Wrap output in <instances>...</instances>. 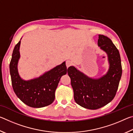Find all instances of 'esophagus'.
I'll use <instances>...</instances> for the list:
<instances>
[{
  "mask_svg": "<svg viewBox=\"0 0 133 133\" xmlns=\"http://www.w3.org/2000/svg\"><path fill=\"white\" fill-rule=\"evenodd\" d=\"M66 64L67 67L68 68L70 66H71V65L72 64V62L70 61V60H67L66 62Z\"/></svg>",
  "mask_w": 133,
  "mask_h": 133,
  "instance_id": "1",
  "label": "esophagus"
}]
</instances>
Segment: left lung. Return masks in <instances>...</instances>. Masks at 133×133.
Segmentation results:
<instances>
[{
  "label": "left lung",
  "mask_w": 133,
  "mask_h": 133,
  "mask_svg": "<svg viewBox=\"0 0 133 133\" xmlns=\"http://www.w3.org/2000/svg\"><path fill=\"white\" fill-rule=\"evenodd\" d=\"M98 46L107 55L109 68L106 74L97 78H91L73 66H70L67 71L75 102L90 110L100 109L111 102L122 75L120 53L111 39L99 35Z\"/></svg>",
  "instance_id": "obj_1"
}]
</instances>
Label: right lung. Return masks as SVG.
Returning <instances> with one entry per match:
<instances>
[{
    "label": "right lung",
    "mask_w": 133,
    "mask_h": 133,
    "mask_svg": "<svg viewBox=\"0 0 133 133\" xmlns=\"http://www.w3.org/2000/svg\"><path fill=\"white\" fill-rule=\"evenodd\" d=\"M21 42L20 40L13 49L9 65L13 90L17 97L29 107L40 108L50 105L55 100V91L60 78L68 71L66 62L45 72L39 77L23 80L20 76L17 68L21 57Z\"/></svg>",
    "instance_id": "1"
}]
</instances>
